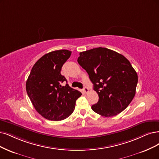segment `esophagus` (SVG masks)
Returning a JSON list of instances; mask_svg holds the SVG:
<instances>
[{"label": "esophagus", "mask_w": 159, "mask_h": 159, "mask_svg": "<svg viewBox=\"0 0 159 159\" xmlns=\"http://www.w3.org/2000/svg\"><path fill=\"white\" fill-rule=\"evenodd\" d=\"M83 90H84V92L85 93H88V92H89V89H88V88H87V87H86V86H85V87H84Z\"/></svg>", "instance_id": "34e87169"}]
</instances>
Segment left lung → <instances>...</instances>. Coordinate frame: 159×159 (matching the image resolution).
Wrapping results in <instances>:
<instances>
[{"label":"left lung","instance_id":"obj_1","mask_svg":"<svg viewBox=\"0 0 159 159\" xmlns=\"http://www.w3.org/2000/svg\"><path fill=\"white\" fill-rule=\"evenodd\" d=\"M77 61L86 70L98 94L92 109L103 116L119 114L136 94L138 75L131 63L120 54L106 48L80 53Z\"/></svg>","mask_w":159,"mask_h":159}]
</instances>
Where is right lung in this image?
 Instances as JSON below:
<instances>
[{"instance_id": "right-lung-1", "label": "right lung", "mask_w": 159, "mask_h": 159, "mask_svg": "<svg viewBox=\"0 0 159 159\" xmlns=\"http://www.w3.org/2000/svg\"><path fill=\"white\" fill-rule=\"evenodd\" d=\"M71 52L55 50L34 63L26 82V90L34 109L44 118L58 121L71 115L80 92L70 88L61 70ZM66 81L65 86L61 84Z\"/></svg>"}]
</instances>
